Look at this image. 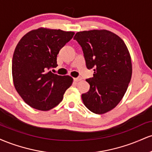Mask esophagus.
<instances>
[{
	"instance_id": "esophagus-1",
	"label": "esophagus",
	"mask_w": 152,
	"mask_h": 152,
	"mask_svg": "<svg viewBox=\"0 0 152 152\" xmlns=\"http://www.w3.org/2000/svg\"><path fill=\"white\" fill-rule=\"evenodd\" d=\"M82 79V78L81 77H77V78H74V81L77 82V81H81V80Z\"/></svg>"
}]
</instances>
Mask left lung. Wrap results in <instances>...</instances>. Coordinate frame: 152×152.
I'll return each mask as SVG.
<instances>
[{
    "instance_id": "1",
    "label": "left lung",
    "mask_w": 152,
    "mask_h": 152,
    "mask_svg": "<svg viewBox=\"0 0 152 152\" xmlns=\"http://www.w3.org/2000/svg\"><path fill=\"white\" fill-rule=\"evenodd\" d=\"M74 39L81 46L87 69L94 71L93 77L86 79L90 89L82 94V101L91 112L105 114L121 102L131 81L128 48L119 36L107 30L80 31Z\"/></svg>"
}]
</instances>
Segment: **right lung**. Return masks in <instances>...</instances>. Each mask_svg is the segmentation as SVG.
I'll return each instance as SVG.
<instances>
[{
  "instance_id": "right-lung-1",
  "label": "right lung",
  "mask_w": 152,
  "mask_h": 152,
  "mask_svg": "<svg viewBox=\"0 0 152 152\" xmlns=\"http://www.w3.org/2000/svg\"><path fill=\"white\" fill-rule=\"evenodd\" d=\"M74 32L40 28L29 31L17 44L12 59L13 84L28 105L48 111L63 100L73 78L49 71L57 66L59 50Z\"/></svg>"
}]
</instances>
